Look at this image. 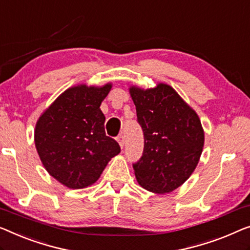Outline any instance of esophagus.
I'll return each instance as SVG.
<instances>
[{
	"instance_id": "obj_1",
	"label": "esophagus",
	"mask_w": 250,
	"mask_h": 250,
	"mask_svg": "<svg viewBox=\"0 0 250 250\" xmlns=\"http://www.w3.org/2000/svg\"><path fill=\"white\" fill-rule=\"evenodd\" d=\"M117 141H118L119 146H121V147L123 149V147H124V144H125V137H124V135H123V134H121V135H118L117 136Z\"/></svg>"
}]
</instances>
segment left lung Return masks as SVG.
I'll return each instance as SVG.
<instances>
[{
	"instance_id": "obj_1",
	"label": "left lung",
	"mask_w": 250,
	"mask_h": 250,
	"mask_svg": "<svg viewBox=\"0 0 250 250\" xmlns=\"http://www.w3.org/2000/svg\"><path fill=\"white\" fill-rule=\"evenodd\" d=\"M142 127V157L133 164L137 182L146 190L170 193L196 168L204 146L197 114L167 84L129 89Z\"/></svg>"
}]
</instances>
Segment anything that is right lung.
<instances>
[{
    "label": "right lung",
    "mask_w": 250,
    "mask_h": 250,
    "mask_svg": "<svg viewBox=\"0 0 250 250\" xmlns=\"http://www.w3.org/2000/svg\"><path fill=\"white\" fill-rule=\"evenodd\" d=\"M111 84L67 89L38 119L35 144L50 176L68 188L92 185L121 146L104 132L101 101Z\"/></svg>",
    "instance_id": "1"
}]
</instances>
